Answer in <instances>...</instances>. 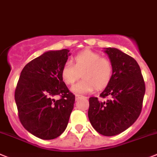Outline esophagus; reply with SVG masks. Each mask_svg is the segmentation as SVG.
<instances>
[{
    "label": "esophagus",
    "instance_id": "34e87169",
    "mask_svg": "<svg viewBox=\"0 0 157 157\" xmlns=\"http://www.w3.org/2000/svg\"><path fill=\"white\" fill-rule=\"evenodd\" d=\"M80 98H86V97L82 95H79V94H76V100H79Z\"/></svg>",
    "mask_w": 157,
    "mask_h": 157
}]
</instances>
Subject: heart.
I'll return each mask as SVG.
<instances>
[{
    "instance_id": "heart-1",
    "label": "heart",
    "mask_w": 157,
    "mask_h": 157,
    "mask_svg": "<svg viewBox=\"0 0 157 157\" xmlns=\"http://www.w3.org/2000/svg\"><path fill=\"white\" fill-rule=\"evenodd\" d=\"M82 80L71 87L77 94H87L95 89L106 87L113 77V66L109 59L91 50H84L73 58V64L66 62L60 71L62 80L67 85L73 84L80 77Z\"/></svg>"
}]
</instances>
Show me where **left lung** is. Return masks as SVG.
<instances>
[{
    "label": "left lung",
    "mask_w": 157,
    "mask_h": 157,
    "mask_svg": "<svg viewBox=\"0 0 157 157\" xmlns=\"http://www.w3.org/2000/svg\"><path fill=\"white\" fill-rule=\"evenodd\" d=\"M104 52L113 66V77L100 94L101 99L89 98L88 118L98 133L113 136L128 129L138 119L145 85L140 67L133 58L114 48H107Z\"/></svg>",
    "instance_id": "1"
}]
</instances>
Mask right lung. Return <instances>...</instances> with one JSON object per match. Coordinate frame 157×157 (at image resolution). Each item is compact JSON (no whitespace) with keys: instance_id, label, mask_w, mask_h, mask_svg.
Listing matches in <instances>:
<instances>
[{"instance_id":"add662e5","label":"right lung","mask_w":157,"mask_h":157,"mask_svg":"<svg viewBox=\"0 0 157 157\" xmlns=\"http://www.w3.org/2000/svg\"><path fill=\"white\" fill-rule=\"evenodd\" d=\"M68 49L48 51L25 66L15 91L19 118L29 133L44 140L66 130L75 102L60 71L70 56ZM60 96L59 100L54 99Z\"/></svg>"}]
</instances>
